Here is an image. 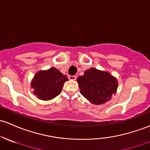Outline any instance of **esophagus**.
Masks as SVG:
<instances>
[{
    "mask_svg": "<svg viewBox=\"0 0 150 150\" xmlns=\"http://www.w3.org/2000/svg\"><path fill=\"white\" fill-rule=\"evenodd\" d=\"M68 78L69 80H71V81H75L76 79V76H68Z\"/></svg>",
    "mask_w": 150,
    "mask_h": 150,
    "instance_id": "34e87169",
    "label": "esophagus"
}]
</instances>
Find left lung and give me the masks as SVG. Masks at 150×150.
<instances>
[{
	"label": "left lung",
	"mask_w": 150,
	"mask_h": 150,
	"mask_svg": "<svg viewBox=\"0 0 150 150\" xmlns=\"http://www.w3.org/2000/svg\"><path fill=\"white\" fill-rule=\"evenodd\" d=\"M80 93L92 104H102L117 92L118 82L109 72L91 68L77 79Z\"/></svg>",
	"instance_id": "8db88e82"
}]
</instances>
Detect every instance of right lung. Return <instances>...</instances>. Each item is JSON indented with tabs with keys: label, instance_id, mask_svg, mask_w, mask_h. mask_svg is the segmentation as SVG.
<instances>
[{
	"label": "right lung",
	"instance_id": "obj_1",
	"mask_svg": "<svg viewBox=\"0 0 150 150\" xmlns=\"http://www.w3.org/2000/svg\"><path fill=\"white\" fill-rule=\"evenodd\" d=\"M68 81L66 75L54 67L46 71L37 72L30 86L34 94L39 99L51 100L62 92L65 81Z\"/></svg>",
	"mask_w": 150,
	"mask_h": 150
}]
</instances>
